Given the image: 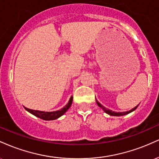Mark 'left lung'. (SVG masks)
<instances>
[{"mask_svg": "<svg viewBox=\"0 0 159 159\" xmlns=\"http://www.w3.org/2000/svg\"><path fill=\"white\" fill-rule=\"evenodd\" d=\"M96 103H97V105H98V106L101 107V108L102 109V110H103L104 111H105V112L106 113V114L111 115V116H124V115H126V114H129V113L132 112V111H134V110H135L137 107H138V105H137L136 107H134V108H132V110H130V111H124V112H115V111H112L111 110H109V109L106 108V107H104L103 105H102L101 103L98 102L96 99Z\"/></svg>", "mask_w": 159, "mask_h": 159, "instance_id": "1", "label": "left lung"}]
</instances>
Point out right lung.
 <instances>
[{
    "label": "right lung",
    "mask_w": 159,
    "mask_h": 159,
    "mask_svg": "<svg viewBox=\"0 0 159 159\" xmlns=\"http://www.w3.org/2000/svg\"><path fill=\"white\" fill-rule=\"evenodd\" d=\"M72 100H73V97L72 96L70 97L69 102L66 105L65 107H63V108H61V110H58L56 111H52V112H45V111H37V110H32V109H29L25 107V109L28 111L29 113L32 114L34 116H37V117L40 118L42 120H54L59 118L60 116H61L62 115H63L66 112V111L68 110L69 107H71L72 103Z\"/></svg>",
    "instance_id": "obj_1"
}]
</instances>
